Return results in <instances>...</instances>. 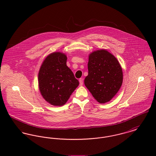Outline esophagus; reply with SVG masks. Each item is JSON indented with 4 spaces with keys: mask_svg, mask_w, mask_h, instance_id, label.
<instances>
[{
    "mask_svg": "<svg viewBox=\"0 0 156 156\" xmlns=\"http://www.w3.org/2000/svg\"><path fill=\"white\" fill-rule=\"evenodd\" d=\"M83 79L80 78L79 79V83H80V86H82L83 85Z\"/></svg>",
    "mask_w": 156,
    "mask_h": 156,
    "instance_id": "34e87169",
    "label": "esophagus"
}]
</instances>
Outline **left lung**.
<instances>
[{"label":"left lung","mask_w":156,"mask_h":156,"mask_svg":"<svg viewBox=\"0 0 156 156\" xmlns=\"http://www.w3.org/2000/svg\"><path fill=\"white\" fill-rule=\"evenodd\" d=\"M88 68L85 85L98 103L109 101L122 83L123 73L118 61L106 50H98L89 54Z\"/></svg>","instance_id":"left-lung-1"}]
</instances>
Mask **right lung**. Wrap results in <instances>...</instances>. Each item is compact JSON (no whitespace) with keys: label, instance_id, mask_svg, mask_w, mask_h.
<instances>
[{"label":"right lung","instance_id":"obj_1","mask_svg":"<svg viewBox=\"0 0 156 156\" xmlns=\"http://www.w3.org/2000/svg\"><path fill=\"white\" fill-rule=\"evenodd\" d=\"M67 60L63 53H51L45 58L39 70L40 91L45 100L53 106L64 105L79 84L67 67Z\"/></svg>","mask_w":156,"mask_h":156}]
</instances>
